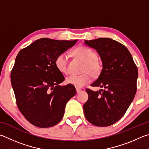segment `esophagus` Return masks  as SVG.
Masks as SVG:
<instances>
[{
    "label": "esophagus",
    "instance_id": "34e87169",
    "mask_svg": "<svg viewBox=\"0 0 149 149\" xmlns=\"http://www.w3.org/2000/svg\"><path fill=\"white\" fill-rule=\"evenodd\" d=\"M76 91L77 93H79L80 92H81V89H80V88H76Z\"/></svg>",
    "mask_w": 149,
    "mask_h": 149
}]
</instances>
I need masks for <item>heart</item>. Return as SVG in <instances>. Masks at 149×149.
Instances as JSON below:
<instances>
[{"mask_svg": "<svg viewBox=\"0 0 149 149\" xmlns=\"http://www.w3.org/2000/svg\"><path fill=\"white\" fill-rule=\"evenodd\" d=\"M74 54L86 62L84 71H89L93 76H97L101 71V67L100 62L97 59V56L95 52L90 48L80 46L74 50ZM68 59L69 56L66 52L59 54L55 60V64L60 72L67 73L68 72ZM92 77L90 73L86 72L82 74H71L67 77V82L77 88H82L91 81Z\"/></svg>", "mask_w": 149, "mask_h": 149, "instance_id": "obj_1", "label": "heart"}]
</instances>
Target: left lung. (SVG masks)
<instances>
[{
    "label": "left lung",
    "mask_w": 149,
    "mask_h": 149,
    "mask_svg": "<svg viewBox=\"0 0 149 149\" xmlns=\"http://www.w3.org/2000/svg\"><path fill=\"white\" fill-rule=\"evenodd\" d=\"M101 57L103 69L91 86L103 89L86 90L88 100L83 106L86 118L97 126H109L126 113L137 91L138 70L131 54L123 44L110 38L84 40Z\"/></svg>",
    "instance_id": "1"
}]
</instances>
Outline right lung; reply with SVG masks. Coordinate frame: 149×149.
Returning a JSON list of instances; mask_svg holds the SVG:
<instances>
[{
  "label": "right lung",
  "instance_id": "obj_1",
  "mask_svg": "<svg viewBox=\"0 0 149 149\" xmlns=\"http://www.w3.org/2000/svg\"><path fill=\"white\" fill-rule=\"evenodd\" d=\"M77 40L42 38L18 53L11 72V83L18 109L34 126L49 127L59 123L67 101L76 94L72 85H59L65 77L55 60Z\"/></svg>",
  "mask_w": 149,
  "mask_h": 149
}]
</instances>
